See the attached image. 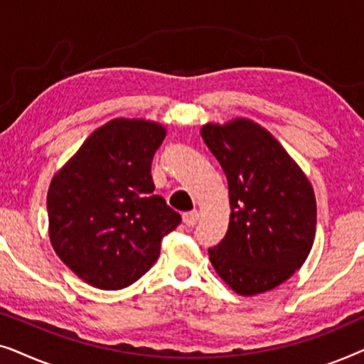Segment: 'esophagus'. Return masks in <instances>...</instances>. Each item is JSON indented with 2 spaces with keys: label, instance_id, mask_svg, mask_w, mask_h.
<instances>
[{
  "label": "esophagus",
  "instance_id": "34e87169",
  "mask_svg": "<svg viewBox=\"0 0 364 364\" xmlns=\"http://www.w3.org/2000/svg\"><path fill=\"white\" fill-rule=\"evenodd\" d=\"M198 217H200V213H198V210H191V212L183 213L182 220H183V223H186L187 227H193L197 223Z\"/></svg>",
  "mask_w": 364,
  "mask_h": 364
}]
</instances>
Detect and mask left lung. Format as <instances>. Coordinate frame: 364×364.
Returning <instances> with one entry per match:
<instances>
[{"label": "left lung", "instance_id": "8db88e82", "mask_svg": "<svg viewBox=\"0 0 364 364\" xmlns=\"http://www.w3.org/2000/svg\"><path fill=\"white\" fill-rule=\"evenodd\" d=\"M202 139L228 181L230 222L208 248L218 277L238 295L287 282L313 247L316 200L310 181L282 144L250 119L205 124Z\"/></svg>", "mask_w": 364, "mask_h": 364}]
</instances>
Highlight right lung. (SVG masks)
Here are the masks:
<instances>
[{
  "instance_id": "1",
  "label": "right lung",
  "mask_w": 364,
  "mask_h": 364,
  "mask_svg": "<svg viewBox=\"0 0 364 364\" xmlns=\"http://www.w3.org/2000/svg\"><path fill=\"white\" fill-rule=\"evenodd\" d=\"M166 127L112 119L89 136L53 177L49 238L58 257L89 285L121 290L161 253L162 238L182 222L154 196L151 164Z\"/></svg>"
}]
</instances>
